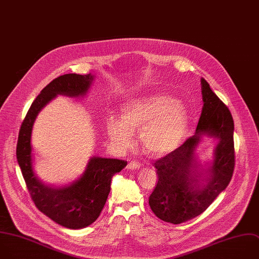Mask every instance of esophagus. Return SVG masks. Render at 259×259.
<instances>
[{
	"label": "esophagus",
	"mask_w": 259,
	"mask_h": 259,
	"mask_svg": "<svg viewBox=\"0 0 259 259\" xmlns=\"http://www.w3.org/2000/svg\"><path fill=\"white\" fill-rule=\"evenodd\" d=\"M140 166H141V164L138 161H135V160L130 161L128 164H127L128 169H138V168H140Z\"/></svg>",
	"instance_id": "1"
}]
</instances>
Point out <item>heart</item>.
Instances as JSON below:
<instances>
[{
	"label": "heart",
	"mask_w": 259,
	"mask_h": 259,
	"mask_svg": "<svg viewBox=\"0 0 259 259\" xmlns=\"http://www.w3.org/2000/svg\"><path fill=\"white\" fill-rule=\"evenodd\" d=\"M188 122V110L183 103L156 94L127 102L121 118L111 115L107 119V133L111 143L124 150L131 146L133 134L140 132L146 152L164 155L182 143Z\"/></svg>",
	"instance_id": "1"
}]
</instances>
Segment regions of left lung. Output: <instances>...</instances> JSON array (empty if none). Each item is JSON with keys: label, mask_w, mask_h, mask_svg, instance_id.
<instances>
[{"label": "left lung", "mask_w": 259, "mask_h": 259, "mask_svg": "<svg viewBox=\"0 0 259 259\" xmlns=\"http://www.w3.org/2000/svg\"><path fill=\"white\" fill-rule=\"evenodd\" d=\"M203 108L196 134L183 145L154 162L158 183L149 197V205L158 219L179 225L200 215L228 187L235 167L234 120L228 107L201 79ZM219 143L214 159L201 171L194 150L201 137Z\"/></svg>", "instance_id": "8db88e82"}]
</instances>
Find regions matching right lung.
Wrapping results in <instances>:
<instances>
[{"instance_id": "1", "label": "right lung", "mask_w": 259, "mask_h": 259, "mask_svg": "<svg viewBox=\"0 0 259 259\" xmlns=\"http://www.w3.org/2000/svg\"><path fill=\"white\" fill-rule=\"evenodd\" d=\"M94 75L68 73L52 80L32 102L20 126L16 156L27 190L37 209L58 225L71 230L92 225L100 215L110 192L112 177L126 166L124 160L93 156L83 174L64 186H49L34 175L31 131L38 112L57 95L83 97Z\"/></svg>"}]
</instances>
